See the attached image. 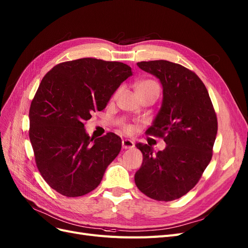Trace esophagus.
<instances>
[{"label":"esophagus","instance_id":"esophagus-1","mask_svg":"<svg viewBox=\"0 0 248 248\" xmlns=\"http://www.w3.org/2000/svg\"><path fill=\"white\" fill-rule=\"evenodd\" d=\"M134 147V143L130 140H122V148L123 149H132Z\"/></svg>","mask_w":248,"mask_h":248}]
</instances>
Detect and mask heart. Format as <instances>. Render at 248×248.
Masks as SVG:
<instances>
[{"label": "heart", "mask_w": 248, "mask_h": 248, "mask_svg": "<svg viewBox=\"0 0 248 248\" xmlns=\"http://www.w3.org/2000/svg\"><path fill=\"white\" fill-rule=\"evenodd\" d=\"M135 90H136V93L139 94H142V93H146V92H150V91H154V92H157L159 94V90H160V87H159V84L155 81V80H152V79H143V80H140L139 82H136L135 84ZM119 92H120V89H117L114 94H113V98H116L119 94ZM121 129L124 133H130L132 131V126L129 125V124H126V123H123L121 125Z\"/></svg>", "instance_id": "obj_1"}]
</instances>
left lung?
Returning <instances> with one entry per match:
<instances>
[{"instance_id":"1","label":"left lung","mask_w":248,"mask_h":248,"mask_svg":"<svg viewBox=\"0 0 248 248\" xmlns=\"http://www.w3.org/2000/svg\"><path fill=\"white\" fill-rule=\"evenodd\" d=\"M163 87L159 113L146 134L163 139L166 148L154 154L138 143L142 164L134 175L139 190L157 201L183 197L197 185L212 158L217 118L208 91L193 71L167 61L138 62Z\"/></svg>"}]
</instances>
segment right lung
Here are the masks:
<instances>
[{
  "instance_id": "obj_1",
  "label": "right lung",
  "mask_w": 248,
  "mask_h": 248,
  "mask_svg": "<svg viewBox=\"0 0 248 248\" xmlns=\"http://www.w3.org/2000/svg\"><path fill=\"white\" fill-rule=\"evenodd\" d=\"M131 75L123 62L87 57L58 63L42 79L30 108L29 135L41 175L59 194L79 197L96 189L120 153L117 134L94 140L84 125Z\"/></svg>"
}]
</instances>
